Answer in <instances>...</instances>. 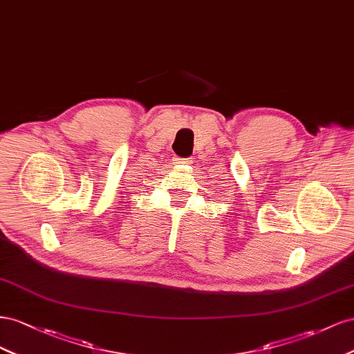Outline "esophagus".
Here are the masks:
<instances>
[{"mask_svg":"<svg viewBox=\"0 0 354 354\" xmlns=\"http://www.w3.org/2000/svg\"><path fill=\"white\" fill-rule=\"evenodd\" d=\"M175 163L176 165H191L193 163V160L191 158H175Z\"/></svg>","mask_w":354,"mask_h":354,"instance_id":"34e87169","label":"esophagus"}]
</instances>
